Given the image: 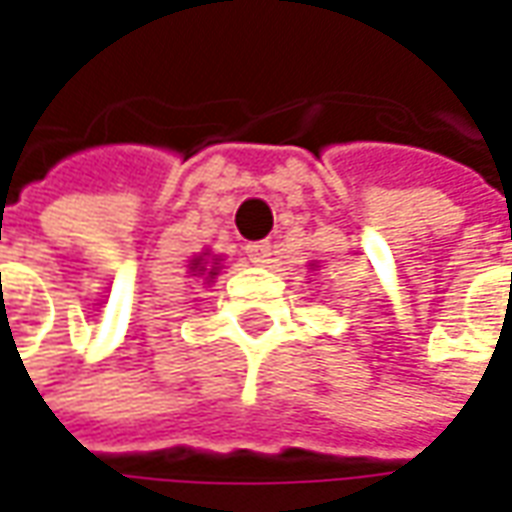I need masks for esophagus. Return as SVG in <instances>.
I'll return each mask as SVG.
<instances>
[{"label": "esophagus", "mask_w": 512, "mask_h": 512, "mask_svg": "<svg viewBox=\"0 0 512 512\" xmlns=\"http://www.w3.org/2000/svg\"><path fill=\"white\" fill-rule=\"evenodd\" d=\"M245 253L253 265H267L270 262V242H250L245 247Z\"/></svg>", "instance_id": "esophagus-1"}]
</instances>
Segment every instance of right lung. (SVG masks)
I'll return each instance as SVG.
<instances>
[{
	"instance_id": "right-lung-1",
	"label": "right lung",
	"mask_w": 512,
	"mask_h": 512,
	"mask_svg": "<svg viewBox=\"0 0 512 512\" xmlns=\"http://www.w3.org/2000/svg\"><path fill=\"white\" fill-rule=\"evenodd\" d=\"M219 262H222V259H210V262H207V253L205 256H196V259L190 262V276H205V282H213L216 273H219Z\"/></svg>"
}]
</instances>
